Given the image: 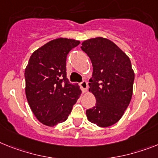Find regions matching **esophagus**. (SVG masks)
I'll return each mask as SVG.
<instances>
[{"label":"esophagus","mask_w":158,"mask_h":158,"mask_svg":"<svg viewBox=\"0 0 158 158\" xmlns=\"http://www.w3.org/2000/svg\"><path fill=\"white\" fill-rule=\"evenodd\" d=\"M79 85H80V87H81L82 91H83V92H85V91H87V82H86V81L81 82V83H79Z\"/></svg>","instance_id":"esophagus-1"}]
</instances>
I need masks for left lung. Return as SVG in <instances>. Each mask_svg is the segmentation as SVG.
<instances>
[{
    "instance_id": "1",
    "label": "left lung",
    "mask_w": 158,
    "mask_h": 158,
    "mask_svg": "<svg viewBox=\"0 0 158 158\" xmlns=\"http://www.w3.org/2000/svg\"><path fill=\"white\" fill-rule=\"evenodd\" d=\"M93 66L89 91L96 99L92 108L86 111L90 122L99 127L116 124L130 103L134 82L131 61L112 41L95 38L82 43Z\"/></svg>"
}]
</instances>
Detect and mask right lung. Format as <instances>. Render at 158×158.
<instances>
[{
  "mask_svg": "<svg viewBox=\"0 0 158 158\" xmlns=\"http://www.w3.org/2000/svg\"><path fill=\"white\" fill-rule=\"evenodd\" d=\"M79 41L58 38L30 56L25 71L26 95L32 112L41 123L54 126L64 122L81 90L67 78V57Z\"/></svg>",
  "mask_w": 158,
  "mask_h": 158,
  "instance_id": "add662e5",
  "label": "right lung"
}]
</instances>
